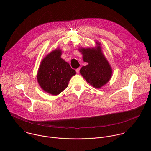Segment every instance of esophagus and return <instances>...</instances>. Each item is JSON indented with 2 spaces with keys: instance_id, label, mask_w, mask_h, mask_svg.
Listing matches in <instances>:
<instances>
[{
  "instance_id": "obj_1",
  "label": "esophagus",
  "mask_w": 151,
  "mask_h": 151,
  "mask_svg": "<svg viewBox=\"0 0 151 151\" xmlns=\"http://www.w3.org/2000/svg\"><path fill=\"white\" fill-rule=\"evenodd\" d=\"M79 70H80V68H78L76 69V72L77 73H79Z\"/></svg>"
}]
</instances>
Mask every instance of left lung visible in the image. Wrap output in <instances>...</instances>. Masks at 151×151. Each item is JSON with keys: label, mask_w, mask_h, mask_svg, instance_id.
Instances as JSON below:
<instances>
[{"label": "left lung", "mask_w": 151, "mask_h": 151, "mask_svg": "<svg viewBox=\"0 0 151 151\" xmlns=\"http://www.w3.org/2000/svg\"><path fill=\"white\" fill-rule=\"evenodd\" d=\"M95 48H79L84 62L88 64L81 68L80 73L93 87L100 88L111 79L112 69L102 52L101 44L96 42Z\"/></svg>", "instance_id": "1"}]
</instances>
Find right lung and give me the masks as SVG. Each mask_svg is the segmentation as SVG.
Listing matches in <instances>:
<instances>
[{
    "instance_id": "obj_1",
    "label": "right lung",
    "mask_w": 151,
    "mask_h": 151,
    "mask_svg": "<svg viewBox=\"0 0 151 151\" xmlns=\"http://www.w3.org/2000/svg\"><path fill=\"white\" fill-rule=\"evenodd\" d=\"M62 51L57 48L49 53L41 61L37 79L44 91L57 96L65 90L72 76L76 75L69 64L61 58Z\"/></svg>"
}]
</instances>
